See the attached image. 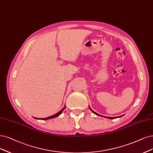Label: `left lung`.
<instances>
[{
  "instance_id": "1",
  "label": "left lung",
  "mask_w": 153,
  "mask_h": 153,
  "mask_svg": "<svg viewBox=\"0 0 153 153\" xmlns=\"http://www.w3.org/2000/svg\"><path fill=\"white\" fill-rule=\"evenodd\" d=\"M89 109H90V110H91L94 113V114L97 115H99V116H101V115H99V114H97V113L94 112L93 110H91V108H90V107H89ZM102 117H103V116H102ZM106 117V118H109V119H114V118H115V117Z\"/></svg>"
}]
</instances>
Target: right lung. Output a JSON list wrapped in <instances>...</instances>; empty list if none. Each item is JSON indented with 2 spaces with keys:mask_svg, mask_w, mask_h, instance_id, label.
<instances>
[{
  "mask_svg": "<svg viewBox=\"0 0 153 153\" xmlns=\"http://www.w3.org/2000/svg\"><path fill=\"white\" fill-rule=\"evenodd\" d=\"M65 107H64V108L62 109V110H61L59 112H58L57 114H56L55 115H52V116H51V117H47V118H42V120H48V119H50V118H55V117H58V116H59L61 114H62V112L63 111V110L65 109ZM36 118V119H39V118Z\"/></svg>",
  "mask_w": 153,
  "mask_h": 153,
  "instance_id": "add662e5",
  "label": "right lung"
}]
</instances>
